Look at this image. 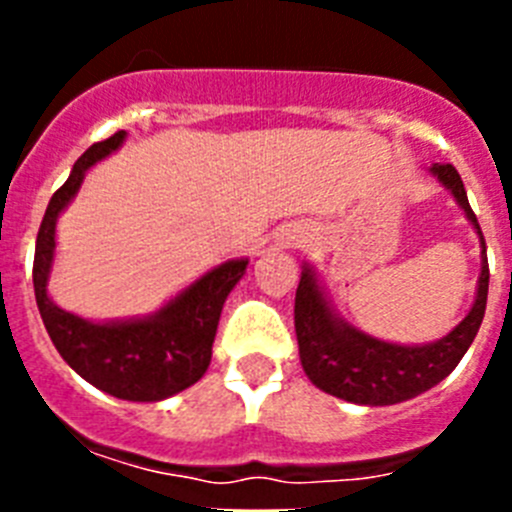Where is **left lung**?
<instances>
[{
	"instance_id": "left-lung-1",
	"label": "left lung",
	"mask_w": 512,
	"mask_h": 512,
	"mask_svg": "<svg viewBox=\"0 0 512 512\" xmlns=\"http://www.w3.org/2000/svg\"><path fill=\"white\" fill-rule=\"evenodd\" d=\"M431 171L443 187L451 189L482 238L459 171L451 164H433ZM485 251L487 246L482 238V274H479L477 300L472 310L449 336L428 346H397L351 328L333 315L312 271H302L295 295V330L302 369L310 382L328 395L359 405H395L431 390L433 384L449 377L461 356L472 346L485 318L487 287H490V266Z\"/></svg>"
}]
</instances>
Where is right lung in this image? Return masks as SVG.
<instances>
[{
    "mask_svg": "<svg viewBox=\"0 0 512 512\" xmlns=\"http://www.w3.org/2000/svg\"><path fill=\"white\" fill-rule=\"evenodd\" d=\"M122 138L125 130L81 153L69 179L48 202L35 241V300L53 346L79 377L120 400L156 402L187 390L207 372L225 297L243 277L248 261H225L207 271L156 315L143 320L89 323L53 305L45 284L56 248L58 212L69 205L89 166L110 156Z\"/></svg>",
    "mask_w": 512,
    "mask_h": 512,
    "instance_id": "add662e5",
    "label": "right lung"
}]
</instances>
